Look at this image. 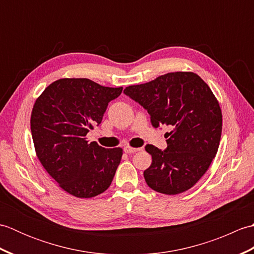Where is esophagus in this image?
<instances>
[{"instance_id":"obj_1","label":"esophagus","mask_w":254,"mask_h":254,"mask_svg":"<svg viewBox=\"0 0 254 254\" xmlns=\"http://www.w3.org/2000/svg\"><path fill=\"white\" fill-rule=\"evenodd\" d=\"M124 152L127 154H133V153H136L138 150H141V148H137V147H131V146H124L123 148Z\"/></svg>"}]
</instances>
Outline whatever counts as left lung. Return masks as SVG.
Wrapping results in <instances>:
<instances>
[{
  "mask_svg": "<svg viewBox=\"0 0 254 254\" xmlns=\"http://www.w3.org/2000/svg\"><path fill=\"white\" fill-rule=\"evenodd\" d=\"M124 94L147 110L154 127L170 128L165 150L145 147L153 159L144 171L147 186L169 195L191 189L216 156L222 135V110L208 85L195 73L175 72L128 86Z\"/></svg>",
  "mask_w": 254,
  "mask_h": 254,
  "instance_id": "8db88e82",
  "label": "left lung"
}]
</instances>
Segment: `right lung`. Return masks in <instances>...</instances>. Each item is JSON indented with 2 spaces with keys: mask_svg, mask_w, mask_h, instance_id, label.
<instances>
[{
  "mask_svg": "<svg viewBox=\"0 0 254 254\" xmlns=\"http://www.w3.org/2000/svg\"><path fill=\"white\" fill-rule=\"evenodd\" d=\"M122 87H105L88 78H61L44 90L32 108L30 128L38 159L64 191L94 197L110 187L122 148L88 143L108 104Z\"/></svg>",
  "mask_w": 254,
  "mask_h": 254,
  "instance_id": "1",
  "label": "right lung"
}]
</instances>
